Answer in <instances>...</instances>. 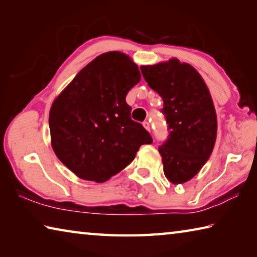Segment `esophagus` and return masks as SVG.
<instances>
[{"label": "esophagus", "mask_w": 257, "mask_h": 257, "mask_svg": "<svg viewBox=\"0 0 257 257\" xmlns=\"http://www.w3.org/2000/svg\"><path fill=\"white\" fill-rule=\"evenodd\" d=\"M143 125H144L145 129H147L150 132V130H151V124H150L149 121H144V123H143Z\"/></svg>", "instance_id": "obj_1"}]
</instances>
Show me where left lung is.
I'll list each match as a JSON object with an SVG mask.
<instances>
[{
  "label": "left lung",
  "instance_id": "1",
  "mask_svg": "<svg viewBox=\"0 0 257 257\" xmlns=\"http://www.w3.org/2000/svg\"><path fill=\"white\" fill-rule=\"evenodd\" d=\"M145 81L163 99L168 139L160 145L165 177L184 184L206 163L216 139V113L201 75L178 59L142 66Z\"/></svg>",
  "mask_w": 257,
  "mask_h": 257
}]
</instances>
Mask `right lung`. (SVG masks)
<instances>
[{
	"label": "right lung",
	"mask_w": 257,
	"mask_h": 257,
	"mask_svg": "<svg viewBox=\"0 0 257 257\" xmlns=\"http://www.w3.org/2000/svg\"><path fill=\"white\" fill-rule=\"evenodd\" d=\"M141 81L137 64L118 51L81 69L52 104L51 143L58 159L85 180L103 182L127 167L150 133L130 118L125 96Z\"/></svg>",
	"instance_id": "1"
}]
</instances>
